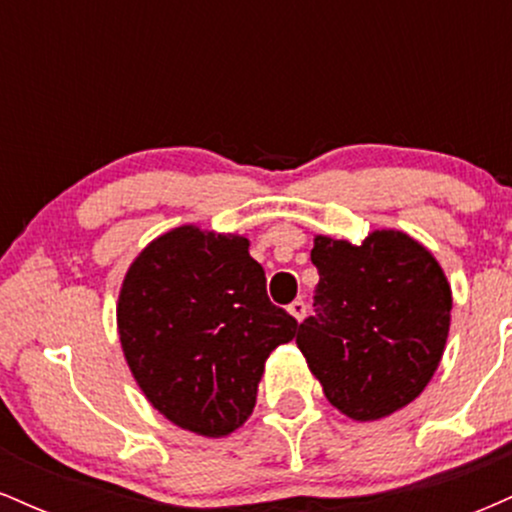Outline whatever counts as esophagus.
<instances>
[{
	"mask_svg": "<svg viewBox=\"0 0 512 512\" xmlns=\"http://www.w3.org/2000/svg\"><path fill=\"white\" fill-rule=\"evenodd\" d=\"M289 313H291L293 317H296L298 322H301L303 317H305V313H308V305H305V301H301V298H298V301H293V303L289 305Z\"/></svg>",
	"mask_w": 512,
	"mask_h": 512,
	"instance_id": "34e87169",
	"label": "esophagus"
}]
</instances>
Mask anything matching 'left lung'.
I'll use <instances>...</instances> for the list:
<instances>
[{
	"label": "left lung",
	"instance_id": "left-lung-1",
	"mask_svg": "<svg viewBox=\"0 0 512 512\" xmlns=\"http://www.w3.org/2000/svg\"><path fill=\"white\" fill-rule=\"evenodd\" d=\"M315 313L296 344L325 397L356 421L407 407L436 373L450 330L443 269L407 233L375 231L361 245L315 238Z\"/></svg>",
	"mask_w": 512,
	"mask_h": 512
}]
</instances>
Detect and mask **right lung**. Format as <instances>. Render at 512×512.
<instances>
[{
	"mask_svg": "<svg viewBox=\"0 0 512 512\" xmlns=\"http://www.w3.org/2000/svg\"><path fill=\"white\" fill-rule=\"evenodd\" d=\"M243 236L180 226L134 260L117 303L125 358L175 426L219 438L252 414L264 361L298 322L267 296Z\"/></svg>",
	"mask_w": 512,
	"mask_h": 512,
	"instance_id": "1",
	"label": "right lung"
}]
</instances>
